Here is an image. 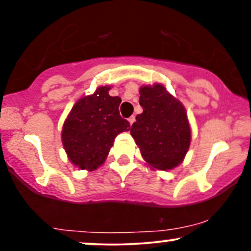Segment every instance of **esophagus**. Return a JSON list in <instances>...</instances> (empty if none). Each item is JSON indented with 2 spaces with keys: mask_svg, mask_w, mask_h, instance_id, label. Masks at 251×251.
<instances>
[{
  "mask_svg": "<svg viewBox=\"0 0 251 251\" xmlns=\"http://www.w3.org/2000/svg\"><path fill=\"white\" fill-rule=\"evenodd\" d=\"M135 122V118H134V116H132V117H129L128 118V123H129V125L132 126V124H133Z\"/></svg>",
  "mask_w": 251,
  "mask_h": 251,
  "instance_id": "obj_1",
  "label": "esophagus"
}]
</instances>
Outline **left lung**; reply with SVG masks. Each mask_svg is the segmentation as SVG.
<instances>
[{"label": "left lung", "instance_id": "left-lung-1", "mask_svg": "<svg viewBox=\"0 0 251 251\" xmlns=\"http://www.w3.org/2000/svg\"><path fill=\"white\" fill-rule=\"evenodd\" d=\"M143 113L135 117L131 134L152 168L171 170L183 162L191 140L185 108L163 85L140 88Z\"/></svg>", "mask_w": 251, "mask_h": 251}]
</instances>
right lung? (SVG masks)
Masks as SVG:
<instances>
[{
  "label": "right lung",
  "instance_id": "obj_1",
  "mask_svg": "<svg viewBox=\"0 0 251 251\" xmlns=\"http://www.w3.org/2000/svg\"><path fill=\"white\" fill-rule=\"evenodd\" d=\"M108 86L80 99L72 108L62 128L63 148L77 168L96 170L105 162L119 133L129 123L119 113L122 99L108 94Z\"/></svg>",
  "mask_w": 251,
  "mask_h": 251
}]
</instances>
